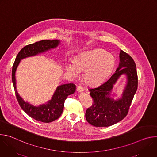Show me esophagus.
I'll return each mask as SVG.
<instances>
[{
  "label": "esophagus",
  "instance_id": "esophagus-1",
  "mask_svg": "<svg viewBox=\"0 0 157 157\" xmlns=\"http://www.w3.org/2000/svg\"><path fill=\"white\" fill-rule=\"evenodd\" d=\"M83 91H84V89H83V88H82L81 86H78V87H77V91H78V92L81 93V92H82Z\"/></svg>",
  "mask_w": 157,
  "mask_h": 157
}]
</instances>
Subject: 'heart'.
<instances>
[{
    "label": "heart",
    "mask_w": 157,
    "mask_h": 157,
    "mask_svg": "<svg viewBox=\"0 0 157 157\" xmlns=\"http://www.w3.org/2000/svg\"><path fill=\"white\" fill-rule=\"evenodd\" d=\"M115 65L113 55L103 49H95L79 53L73 63L67 62L66 70L73 77H78L81 71H84V82L89 86H98L107 79Z\"/></svg>",
    "instance_id": "b5f03b06"
}]
</instances>
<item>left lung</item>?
Returning a JSON list of instances; mask_svg holds the SVG:
<instances>
[{"instance_id": "1", "label": "left lung", "mask_w": 157, "mask_h": 157, "mask_svg": "<svg viewBox=\"0 0 157 157\" xmlns=\"http://www.w3.org/2000/svg\"><path fill=\"white\" fill-rule=\"evenodd\" d=\"M122 75L126 77V83L120 98L112 93L113 85ZM138 86L136 65L132 58L120 51L119 64L116 72L101 85L89 88L94 104L86 112L88 123L95 127H109L122 121L128 111Z\"/></svg>"}]
</instances>
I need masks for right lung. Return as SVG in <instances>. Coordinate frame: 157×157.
Segmentation results:
<instances>
[{
	"label": "right lung",
	"instance_id": "1",
	"mask_svg": "<svg viewBox=\"0 0 157 157\" xmlns=\"http://www.w3.org/2000/svg\"><path fill=\"white\" fill-rule=\"evenodd\" d=\"M60 43L59 40H41L25 46L18 53L12 68V82L20 106L30 117L44 123L51 122L60 117L63 111L64 101L67 97L76 91V86L73 83L58 86L50 100L46 103L36 106L25 102L18 94L16 87L15 73L21 59L56 48Z\"/></svg>",
	"mask_w": 157,
	"mask_h": 157
}]
</instances>
